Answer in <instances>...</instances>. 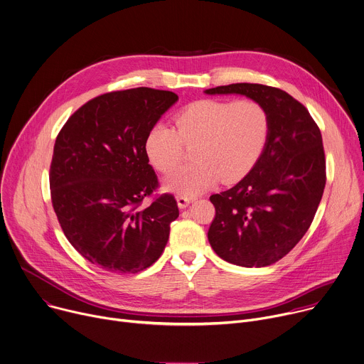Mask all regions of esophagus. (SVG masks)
Segmentation results:
<instances>
[{"label": "esophagus", "mask_w": 364, "mask_h": 364, "mask_svg": "<svg viewBox=\"0 0 364 364\" xmlns=\"http://www.w3.org/2000/svg\"><path fill=\"white\" fill-rule=\"evenodd\" d=\"M176 200H178V206H179L181 209H183V208H186V206L192 202V198H191V196H186V195H179V196L176 198Z\"/></svg>", "instance_id": "esophagus-1"}]
</instances>
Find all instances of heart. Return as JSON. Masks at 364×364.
I'll use <instances>...</instances> for the list:
<instances>
[{
	"mask_svg": "<svg viewBox=\"0 0 364 364\" xmlns=\"http://www.w3.org/2000/svg\"><path fill=\"white\" fill-rule=\"evenodd\" d=\"M176 129L166 123L154 124L144 139L151 165L162 173L172 172L185 154V144H196L191 165L165 181V189L192 196L223 179H242L257 164L269 134V113L252 99H200L175 116Z\"/></svg>",
	"mask_w": 364,
	"mask_h": 364,
	"instance_id": "obj_1",
	"label": "heart"
}]
</instances>
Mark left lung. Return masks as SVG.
Instances as JSON below:
<instances>
[{"mask_svg":"<svg viewBox=\"0 0 364 364\" xmlns=\"http://www.w3.org/2000/svg\"><path fill=\"white\" fill-rule=\"evenodd\" d=\"M244 95L265 106L269 134L251 172L234 188L210 195L212 250L241 267H267L291 251L309 231L326 186L321 132L299 100L255 83L205 90Z\"/></svg>","mask_w":364,"mask_h":364,"instance_id":"8db88e82","label":"left lung"}]
</instances>
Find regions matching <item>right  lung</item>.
<instances>
[{"instance_id":"obj_1","label":"right lung","mask_w":364,"mask_h":364,"mask_svg":"<svg viewBox=\"0 0 364 364\" xmlns=\"http://www.w3.org/2000/svg\"><path fill=\"white\" fill-rule=\"evenodd\" d=\"M176 100L172 92L149 87L105 93L73 113L57 134L50 165L54 212L68 242L106 271L151 267L179 216L171 193L140 208L159 188L144 139Z\"/></svg>"}]
</instances>
